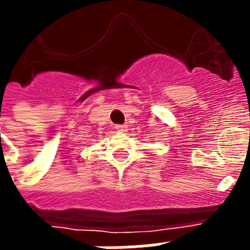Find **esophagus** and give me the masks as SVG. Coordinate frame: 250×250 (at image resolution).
Segmentation results:
<instances>
[{"mask_svg": "<svg viewBox=\"0 0 250 250\" xmlns=\"http://www.w3.org/2000/svg\"><path fill=\"white\" fill-rule=\"evenodd\" d=\"M127 128H128V127H127L125 125H115V129H117V131H121V132H125V131H127Z\"/></svg>", "mask_w": 250, "mask_h": 250, "instance_id": "1", "label": "esophagus"}]
</instances>
